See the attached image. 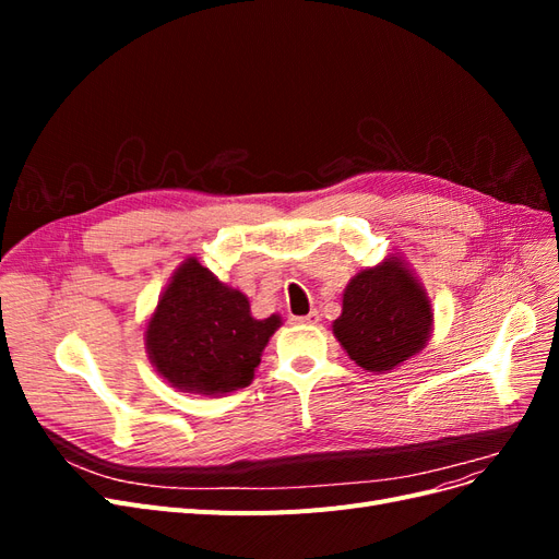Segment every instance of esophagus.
<instances>
[{
    "instance_id": "1",
    "label": "esophagus",
    "mask_w": 559,
    "mask_h": 559,
    "mask_svg": "<svg viewBox=\"0 0 559 559\" xmlns=\"http://www.w3.org/2000/svg\"><path fill=\"white\" fill-rule=\"evenodd\" d=\"M296 321H298V324H317V321H319V312L312 310V312L306 314V317H296Z\"/></svg>"
}]
</instances>
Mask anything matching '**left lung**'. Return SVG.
Masks as SVG:
<instances>
[{
  "mask_svg": "<svg viewBox=\"0 0 559 559\" xmlns=\"http://www.w3.org/2000/svg\"><path fill=\"white\" fill-rule=\"evenodd\" d=\"M433 312L427 289L396 253L364 267L345 286L333 335L368 373L394 370L427 347Z\"/></svg>",
  "mask_w": 559,
  "mask_h": 559,
  "instance_id": "8db88e82",
  "label": "left lung"
}]
</instances>
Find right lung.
Wrapping results in <instances>:
<instances>
[{
  "mask_svg": "<svg viewBox=\"0 0 559 559\" xmlns=\"http://www.w3.org/2000/svg\"><path fill=\"white\" fill-rule=\"evenodd\" d=\"M280 314L253 319L249 298L186 259L146 321L144 345L163 380L179 392L224 396L249 386Z\"/></svg>",
  "mask_w": 559,
  "mask_h": 559,
  "instance_id": "1",
  "label": "right lung"
}]
</instances>
